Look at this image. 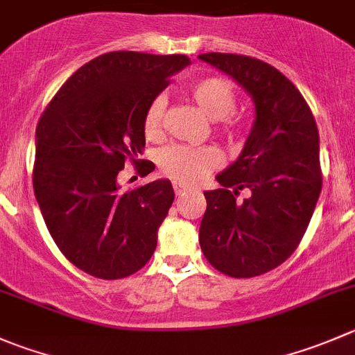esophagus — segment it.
<instances>
[{"label":"esophagus","mask_w":355,"mask_h":355,"mask_svg":"<svg viewBox=\"0 0 355 355\" xmlns=\"http://www.w3.org/2000/svg\"><path fill=\"white\" fill-rule=\"evenodd\" d=\"M173 191H175V194H177V196H182V194H185V191H187V189H185V185H182V184H178V182H175V184H173Z\"/></svg>","instance_id":"esophagus-1"}]
</instances>
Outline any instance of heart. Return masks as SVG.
<instances>
[{"label":"heart","mask_w":355,"mask_h":355,"mask_svg":"<svg viewBox=\"0 0 355 355\" xmlns=\"http://www.w3.org/2000/svg\"><path fill=\"white\" fill-rule=\"evenodd\" d=\"M189 95L206 118L216 121V132L220 135L229 140L239 137L241 123L230 116L237 104V94L232 83L209 76L196 81L189 88ZM166 105L168 101L164 95H157L147 105L144 114V133L147 139H157L163 133ZM220 163L222 157L211 147H191L182 144L164 147L157 156L159 170L182 185L198 184L209 171L218 168Z\"/></svg>","instance_id":"obj_1"}]
</instances>
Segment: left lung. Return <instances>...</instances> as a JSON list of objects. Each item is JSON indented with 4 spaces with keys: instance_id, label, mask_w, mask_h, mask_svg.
I'll return each mask as SVG.
<instances>
[{
    "instance_id": "left-lung-1",
    "label": "left lung",
    "mask_w": 355,
    "mask_h": 355,
    "mask_svg": "<svg viewBox=\"0 0 355 355\" xmlns=\"http://www.w3.org/2000/svg\"><path fill=\"white\" fill-rule=\"evenodd\" d=\"M202 62L239 83L254 104V123L236 163L206 191L199 244L230 277L276 269L300 244L321 194L319 132L297 86L267 62L236 53H202ZM243 188L250 196H236Z\"/></svg>"
}]
</instances>
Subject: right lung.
Returning a JSON list of instances; mask_svg holds the SVG:
<instances>
[{"label": "right lung", "mask_w": 355, "mask_h": 355, "mask_svg": "<svg viewBox=\"0 0 355 355\" xmlns=\"http://www.w3.org/2000/svg\"><path fill=\"white\" fill-rule=\"evenodd\" d=\"M185 55L109 51L79 67L62 85L36 128L34 196L64 257L98 279H123L153 257L157 229L175 192L170 180L119 191L126 161L142 177L154 163L146 147L144 114Z\"/></svg>", "instance_id": "1"}]
</instances>
